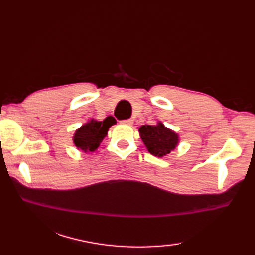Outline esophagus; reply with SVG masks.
<instances>
[{"label": "esophagus", "instance_id": "1", "mask_svg": "<svg viewBox=\"0 0 255 255\" xmlns=\"http://www.w3.org/2000/svg\"><path fill=\"white\" fill-rule=\"evenodd\" d=\"M121 123L124 124V125H128V126H131V125L133 124V121H132V119L129 118V119H124V121H122Z\"/></svg>", "mask_w": 255, "mask_h": 255}]
</instances>
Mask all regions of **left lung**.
Wrapping results in <instances>:
<instances>
[{"label": "left lung", "mask_w": 255, "mask_h": 255, "mask_svg": "<svg viewBox=\"0 0 255 255\" xmlns=\"http://www.w3.org/2000/svg\"><path fill=\"white\" fill-rule=\"evenodd\" d=\"M139 133L149 152L159 158L169 154L178 143L177 134L161 123L155 126L143 125L139 128Z\"/></svg>", "instance_id": "obj_1"}]
</instances>
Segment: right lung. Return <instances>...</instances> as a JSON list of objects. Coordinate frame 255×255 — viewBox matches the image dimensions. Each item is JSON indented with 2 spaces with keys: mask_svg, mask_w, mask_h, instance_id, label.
I'll list each match as a JSON object with an SVG mask.
<instances>
[{
  "mask_svg": "<svg viewBox=\"0 0 255 255\" xmlns=\"http://www.w3.org/2000/svg\"><path fill=\"white\" fill-rule=\"evenodd\" d=\"M115 123V119L112 116L106 117L103 122L92 119L75 131L73 137L75 147L84 151V152H89V151L93 152L99 148L100 143L105 138L108 128Z\"/></svg>",
  "mask_w": 255,
  "mask_h": 255,
  "instance_id": "obj_1",
  "label": "right lung"
}]
</instances>
